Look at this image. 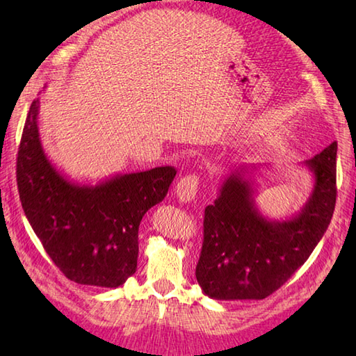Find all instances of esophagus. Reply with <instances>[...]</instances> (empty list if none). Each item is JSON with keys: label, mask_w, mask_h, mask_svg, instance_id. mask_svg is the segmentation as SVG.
Wrapping results in <instances>:
<instances>
[{"label": "esophagus", "mask_w": 356, "mask_h": 356, "mask_svg": "<svg viewBox=\"0 0 356 356\" xmlns=\"http://www.w3.org/2000/svg\"><path fill=\"white\" fill-rule=\"evenodd\" d=\"M200 177L199 174L190 172L179 180L176 185V194L180 202H191L195 199V194L199 191Z\"/></svg>", "instance_id": "esophagus-1"}]
</instances>
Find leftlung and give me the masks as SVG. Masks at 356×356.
<instances>
[{
  "instance_id": "obj_1",
  "label": "left lung",
  "mask_w": 356,
  "mask_h": 356,
  "mask_svg": "<svg viewBox=\"0 0 356 356\" xmlns=\"http://www.w3.org/2000/svg\"><path fill=\"white\" fill-rule=\"evenodd\" d=\"M315 186L303 211L287 222L257 213L252 190L232 172L218 199L205 208L195 277L208 297L263 300L301 268L326 232L337 203V142L306 161Z\"/></svg>"
}]
</instances>
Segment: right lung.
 I'll use <instances>...</instances> for the list:
<instances>
[{
  "mask_svg": "<svg viewBox=\"0 0 356 356\" xmlns=\"http://www.w3.org/2000/svg\"><path fill=\"white\" fill-rule=\"evenodd\" d=\"M30 105L17 157V185L27 220L63 274L79 284L118 287L138 268L139 225L162 202L172 166L124 174L97 186H79L53 168Z\"/></svg>",
  "mask_w": 356,
  "mask_h": 356,
  "instance_id": "add662e5",
  "label": "right lung"
}]
</instances>
